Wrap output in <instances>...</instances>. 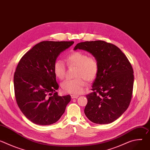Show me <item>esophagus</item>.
I'll return each mask as SVG.
<instances>
[{"mask_svg":"<svg viewBox=\"0 0 150 150\" xmlns=\"http://www.w3.org/2000/svg\"><path fill=\"white\" fill-rule=\"evenodd\" d=\"M79 97V96L78 95H71V98H72V99H74V98H78Z\"/></svg>","mask_w":150,"mask_h":150,"instance_id":"obj_1","label":"esophagus"}]
</instances>
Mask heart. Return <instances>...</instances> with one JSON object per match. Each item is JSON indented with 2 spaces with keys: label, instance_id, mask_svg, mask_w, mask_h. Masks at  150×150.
I'll list each match as a JSON object with an SVG mask.
<instances>
[{
  "label": "heart",
  "instance_id": "b5f03b06",
  "mask_svg": "<svg viewBox=\"0 0 150 150\" xmlns=\"http://www.w3.org/2000/svg\"><path fill=\"white\" fill-rule=\"evenodd\" d=\"M67 63L70 67H77L76 79H67L62 85V90L68 93L77 94L81 93L86 85L85 79L88 81L94 80L98 72L97 60L81 52H75L69 54ZM53 71L59 79H63L66 76L67 68L65 62L61 59L56 60L53 65Z\"/></svg>",
  "mask_w": 150,
  "mask_h": 150
}]
</instances>
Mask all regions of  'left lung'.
Segmentation results:
<instances>
[{"label": "left lung", "instance_id": "left-lung-1", "mask_svg": "<svg viewBox=\"0 0 150 150\" xmlns=\"http://www.w3.org/2000/svg\"><path fill=\"white\" fill-rule=\"evenodd\" d=\"M77 49L91 53L99 66L93 92L86 96L85 115L93 123H110L129 105L134 81L131 64L119 48L104 41L81 42L74 47Z\"/></svg>", "mask_w": 150, "mask_h": 150}]
</instances>
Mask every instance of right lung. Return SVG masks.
Returning <instances> with one entry per match:
<instances>
[{"instance_id":"add662e5","label":"right lung","mask_w":150,"mask_h":150,"mask_svg":"<svg viewBox=\"0 0 150 150\" xmlns=\"http://www.w3.org/2000/svg\"><path fill=\"white\" fill-rule=\"evenodd\" d=\"M74 42L41 41L27 52L18 64L13 76L16 101L21 111L35 124L56 123L71 101V96L61 97L56 92L59 85L53 65L60 53Z\"/></svg>"}]
</instances>
